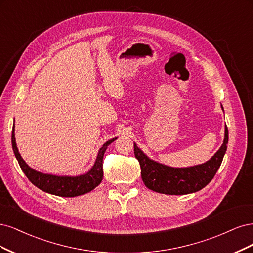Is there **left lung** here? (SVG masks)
<instances>
[{
    "instance_id": "1",
    "label": "left lung",
    "mask_w": 253,
    "mask_h": 253,
    "mask_svg": "<svg viewBox=\"0 0 253 253\" xmlns=\"http://www.w3.org/2000/svg\"><path fill=\"white\" fill-rule=\"evenodd\" d=\"M227 144L228 129L225 126L223 144L214 156L203 164L183 168L161 164L146 156L135 143L133 147L134 156L140 162L141 175L145 186L159 193L181 195L197 192L211 182L222 164Z\"/></svg>"
}]
</instances>
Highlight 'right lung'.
Returning <instances> with one entry per match:
<instances>
[{
  "mask_svg": "<svg viewBox=\"0 0 253 253\" xmlns=\"http://www.w3.org/2000/svg\"><path fill=\"white\" fill-rule=\"evenodd\" d=\"M118 137L111 138L103 144L100 148L95 162L90 170H88L86 173L80 175H54L40 172V171L35 170L26 164V162L23 160L19 152L17 143H15V135H14V124L12 127V134H11V144L12 149L15 158H17L19 165L22 171L28 177V180L37 186L39 189L43 190L44 192L50 193L58 197L64 198H73L78 195H82L87 192L93 190L96 186H99L103 180V157L104 153L107 149L108 146L117 140Z\"/></svg>",
  "mask_w": 253,
  "mask_h": 253,
  "instance_id": "obj_1",
  "label": "right lung"
}]
</instances>
